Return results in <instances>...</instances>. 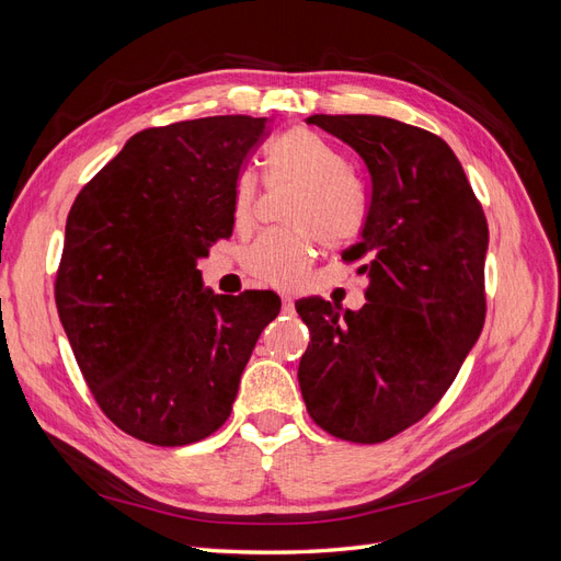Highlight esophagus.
Wrapping results in <instances>:
<instances>
[{
	"label": "esophagus",
	"instance_id": "1",
	"mask_svg": "<svg viewBox=\"0 0 561 561\" xmlns=\"http://www.w3.org/2000/svg\"><path fill=\"white\" fill-rule=\"evenodd\" d=\"M280 299H283V311H293V309H295V299H293V295H283Z\"/></svg>",
	"mask_w": 561,
	"mask_h": 561
}]
</instances>
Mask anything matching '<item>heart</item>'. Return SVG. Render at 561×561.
<instances>
[{
    "label": "heart",
    "mask_w": 561,
    "mask_h": 561,
    "mask_svg": "<svg viewBox=\"0 0 561 561\" xmlns=\"http://www.w3.org/2000/svg\"><path fill=\"white\" fill-rule=\"evenodd\" d=\"M268 180L295 182L301 196L295 201L290 222L295 231H266L245 252V268L260 283L301 285L316 257V233L330 248L358 239L365 227V201L348 180L351 168L339 151L311 130H290L266 151ZM260 184L250 171L233 184L236 225L248 227L257 208Z\"/></svg>",
    "instance_id": "1"
}]
</instances>
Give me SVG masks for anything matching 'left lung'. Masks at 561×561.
I'll use <instances>...</instances> for the list:
<instances>
[{"mask_svg": "<svg viewBox=\"0 0 561 561\" xmlns=\"http://www.w3.org/2000/svg\"><path fill=\"white\" fill-rule=\"evenodd\" d=\"M346 142L369 173L358 262L367 304L342 311L311 297L297 313L311 342L299 388L311 419L348 443L377 445L447 393L484 325L486 217L451 147L371 114L307 118Z\"/></svg>", "mask_w": 561, "mask_h": 561, "instance_id": "left-lung-1", "label": "left lung"}]
</instances>
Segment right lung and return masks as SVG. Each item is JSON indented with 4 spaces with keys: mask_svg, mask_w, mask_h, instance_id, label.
Wrapping results in <instances>:
<instances>
[{
    "mask_svg": "<svg viewBox=\"0 0 561 561\" xmlns=\"http://www.w3.org/2000/svg\"><path fill=\"white\" fill-rule=\"evenodd\" d=\"M266 116H206L135 133L79 192L56 278L62 330L100 410L159 447L231 414L276 293L203 287L196 262L233 231V184Z\"/></svg>",
    "mask_w": 561,
    "mask_h": 561,
    "instance_id": "add662e5",
    "label": "right lung"
}]
</instances>
